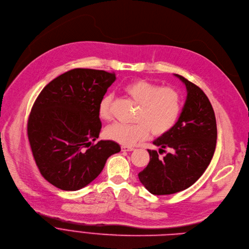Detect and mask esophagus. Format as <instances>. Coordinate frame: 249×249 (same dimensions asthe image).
I'll return each instance as SVG.
<instances>
[{
	"instance_id": "esophagus-1",
	"label": "esophagus",
	"mask_w": 249,
	"mask_h": 249,
	"mask_svg": "<svg viewBox=\"0 0 249 249\" xmlns=\"http://www.w3.org/2000/svg\"><path fill=\"white\" fill-rule=\"evenodd\" d=\"M135 148H132V147H127V146H122L121 147V151L122 152H131V151H134Z\"/></svg>"
}]
</instances>
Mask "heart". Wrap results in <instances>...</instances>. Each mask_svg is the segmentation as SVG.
I'll list each match as a JSON object with an SVG mask.
<instances>
[{"mask_svg":"<svg viewBox=\"0 0 249 249\" xmlns=\"http://www.w3.org/2000/svg\"><path fill=\"white\" fill-rule=\"evenodd\" d=\"M126 94L137 104L135 124H112L105 130V137L124 146H132L146 139L150 132L160 136L170 131L176 124L180 112V98L171 87H159L147 80L138 79L124 87ZM111 96L105 95L99 103V117L110 120Z\"/></svg>","mask_w":249,"mask_h":249,"instance_id":"1","label":"heart"}]
</instances>
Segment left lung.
<instances>
[{
    "instance_id": "left-lung-1",
    "label": "left lung",
    "mask_w": 249,
    "mask_h": 249,
    "mask_svg": "<svg viewBox=\"0 0 249 249\" xmlns=\"http://www.w3.org/2000/svg\"><path fill=\"white\" fill-rule=\"evenodd\" d=\"M187 89V98L175 126L153 141L150 162L138 174L142 185L153 195H171L195 184L210 165L216 145V121L213 106L202 90L178 74Z\"/></svg>"
}]
</instances>
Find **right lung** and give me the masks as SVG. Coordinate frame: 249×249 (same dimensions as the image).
I'll list each match as a JSON object with an SVG mask.
<instances>
[{"mask_svg":"<svg viewBox=\"0 0 249 249\" xmlns=\"http://www.w3.org/2000/svg\"><path fill=\"white\" fill-rule=\"evenodd\" d=\"M114 73L75 69L44 87L28 122L36 166L48 182L63 191H78L94 180L118 143L100 140L99 103Z\"/></svg>","mask_w":249,"mask_h":249,"instance_id":"add662e5","label":"right lung"}]
</instances>
